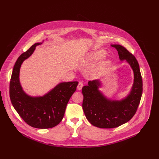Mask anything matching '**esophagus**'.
<instances>
[{
    "mask_svg": "<svg viewBox=\"0 0 159 159\" xmlns=\"http://www.w3.org/2000/svg\"><path fill=\"white\" fill-rule=\"evenodd\" d=\"M83 82H81V81H80L79 82V84H78V87H77V89H78V90H81V89H82V87H83Z\"/></svg>",
    "mask_w": 159,
    "mask_h": 159,
    "instance_id": "34e87169",
    "label": "esophagus"
}]
</instances>
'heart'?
<instances>
[{
	"label": "heart",
	"instance_id": "obj_1",
	"mask_svg": "<svg viewBox=\"0 0 159 159\" xmlns=\"http://www.w3.org/2000/svg\"><path fill=\"white\" fill-rule=\"evenodd\" d=\"M106 54H107V53L105 50H98V51H96V52L92 53V54H90V59L93 60V61H100V60L103 59L105 57V56H106ZM100 73V71L94 73V75H96L99 74Z\"/></svg>",
	"mask_w": 159,
	"mask_h": 159
}]
</instances>
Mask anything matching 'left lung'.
<instances>
[{
    "instance_id": "left-lung-1",
    "label": "left lung",
    "mask_w": 159,
    "mask_h": 159,
    "mask_svg": "<svg viewBox=\"0 0 159 159\" xmlns=\"http://www.w3.org/2000/svg\"><path fill=\"white\" fill-rule=\"evenodd\" d=\"M118 51L121 61L125 60L133 70V84L128 94L120 100L105 96L100 89L99 80L89 81L82 88V107L85 115L93 125L100 128H115L129 121L134 115L142 94V79L139 63L135 57L120 44H111Z\"/></svg>"
}]
</instances>
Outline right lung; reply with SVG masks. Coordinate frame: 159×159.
Listing matches in <instances>:
<instances>
[{"mask_svg": "<svg viewBox=\"0 0 159 159\" xmlns=\"http://www.w3.org/2000/svg\"><path fill=\"white\" fill-rule=\"evenodd\" d=\"M43 42L44 40L35 43L18 57L12 71L10 96L14 109L27 124L39 129H48L62 120L66 105L76 90L78 82H61L43 96H33L25 93L19 79L20 66L32 56L35 47Z\"/></svg>", "mask_w": 159, "mask_h": 159, "instance_id": "1", "label": "right lung"}]
</instances>
